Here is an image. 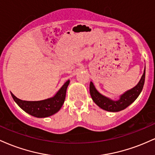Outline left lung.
I'll return each instance as SVG.
<instances>
[{"label": "left lung", "instance_id": "1", "mask_svg": "<svg viewBox=\"0 0 155 155\" xmlns=\"http://www.w3.org/2000/svg\"><path fill=\"white\" fill-rule=\"evenodd\" d=\"M145 81V69L143 71V74L140 79L139 82L136 87L127 90L120 96V99L117 101H113L101 95L100 92H97L96 90L93 83L90 82V92L91 95L92 101L95 103L99 107L102 109L106 110L108 111L117 112L122 111L129 106L132 103L136 100L137 97L140 95Z\"/></svg>", "mask_w": 155, "mask_h": 155}]
</instances>
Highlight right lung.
I'll use <instances>...</instances> for the list:
<instances>
[{
  "label": "right lung",
  "mask_w": 155,
  "mask_h": 155,
  "mask_svg": "<svg viewBox=\"0 0 155 155\" xmlns=\"http://www.w3.org/2000/svg\"><path fill=\"white\" fill-rule=\"evenodd\" d=\"M70 81H68L63 85L54 97L38 101H26L17 98L12 93L14 101L23 111L32 116L38 118H44L54 114L61 108L64 104L66 95L67 87Z\"/></svg>",
  "instance_id": "1"
}]
</instances>
